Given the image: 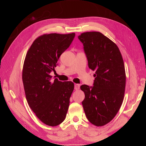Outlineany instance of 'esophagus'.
<instances>
[{"mask_svg":"<svg viewBox=\"0 0 146 146\" xmlns=\"http://www.w3.org/2000/svg\"><path fill=\"white\" fill-rule=\"evenodd\" d=\"M80 88V85L79 84H75V90H78Z\"/></svg>","mask_w":146,"mask_h":146,"instance_id":"obj_1","label":"esophagus"}]
</instances>
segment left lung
<instances>
[{"mask_svg":"<svg viewBox=\"0 0 146 146\" xmlns=\"http://www.w3.org/2000/svg\"><path fill=\"white\" fill-rule=\"evenodd\" d=\"M78 39L84 46L89 68L95 71L94 86H80L85 94L83 109L90 122L104 126L116 115L123 100L124 63L115 43L101 33H83Z\"/></svg>","mask_w":146,"mask_h":146,"instance_id":"1","label":"left lung"}]
</instances>
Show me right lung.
I'll list each match as a JSON object with an SVG mask.
<instances>
[{"label":"right lung","instance_id":"right-lung-1","mask_svg":"<svg viewBox=\"0 0 146 146\" xmlns=\"http://www.w3.org/2000/svg\"><path fill=\"white\" fill-rule=\"evenodd\" d=\"M75 33L44 34L38 37L27 51L23 69V82L30 108L49 126L60 125L66 118L72 82L51 81L61 54L69 48Z\"/></svg>","mask_w":146,"mask_h":146}]
</instances>
